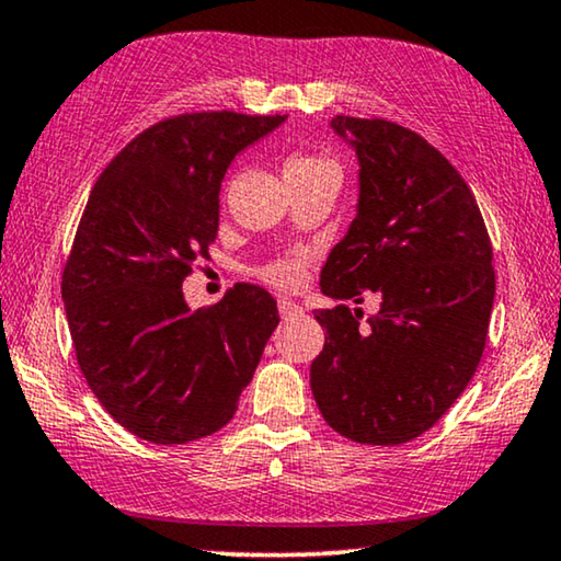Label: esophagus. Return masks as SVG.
Wrapping results in <instances>:
<instances>
[{
    "label": "esophagus",
    "mask_w": 561,
    "mask_h": 561,
    "mask_svg": "<svg viewBox=\"0 0 561 561\" xmlns=\"http://www.w3.org/2000/svg\"><path fill=\"white\" fill-rule=\"evenodd\" d=\"M276 308H279V316H282V318H297V316H302L300 305L293 302V300H287V297H282V300L276 302Z\"/></svg>",
    "instance_id": "1"
}]
</instances>
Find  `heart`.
<instances>
[{
    "label": "heart",
    "mask_w": 561,
    "mask_h": 561,
    "mask_svg": "<svg viewBox=\"0 0 561 561\" xmlns=\"http://www.w3.org/2000/svg\"><path fill=\"white\" fill-rule=\"evenodd\" d=\"M323 163H331V161L320 159V156H293V159H287L285 171H302L312 167H323ZM305 261H308L305 253H289V256L274 259L261 266L259 276L264 282H268L272 287L295 289L305 279Z\"/></svg>",
    "instance_id": "1"
}]
</instances>
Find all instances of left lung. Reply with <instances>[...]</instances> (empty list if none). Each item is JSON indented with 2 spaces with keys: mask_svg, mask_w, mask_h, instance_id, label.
Masks as SVG:
<instances>
[{
  "mask_svg": "<svg viewBox=\"0 0 561 561\" xmlns=\"http://www.w3.org/2000/svg\"><path fill=\"white\" fill-rule=\"evenodd\" d=\"M358 156V210L328 256L333 300L379 297V312L318 310L325 346L310 387L325 423L358 444L398 446L449 410L480 364L495 268L465 179L423 136L382 117H333Z\"/></svg>",
  "mask_w": 561,
  "mask_h": 561,
  "instance_id": "8db88e82",
  "label": "left lung"
}]
</instances>
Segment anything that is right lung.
Segmentation results:
<instances>
[{
    "label": "right lung",
    "instance_id": "obj_1",
    "mask_svg": "<svg viewBox=\"0 0 561 561\" xmlns=\"http://www.w3.org/2000/svg\"><path fill=\"white\" fill-rule=\"evenodd\" d=\"M282 123L230 110L167 117L133 138L89 194L61 279L66 318L87 385L144 442L220 431L279 323L264 287L238 282L220 302L190 310L182 282L210 259L230 161Z\"/></svg>",
    "mask_w": 561,
    "mask_h": 561
}]
</instances>
